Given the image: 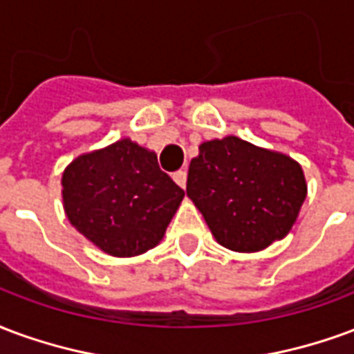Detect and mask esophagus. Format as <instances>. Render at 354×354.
<instances>
[{"label":"esophagus","instance_id":"34e87169","mask_svg":"<svg viewBox=\"0 0 354 354\" xmlns=\"http://www.w3.org/2000/svg\"><path fill=\"white\" fill-rule=\"evenodd\" d=\"M174 180L177 183V185H179L180 188L187 187V171H185V169H179V171H175Z\"/></svg>","mask_w":354,"mask_h":354}]
</instances>
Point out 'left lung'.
I'll return each mask as SVG.
<instances>
[{"mask_svg":"<svg viewBox=\"0 0 354 354\" xmlns=\"http://www.w3.org/2000/svg\"><path fill=\"white\" fill-rule=\"evenodd\" d=\"M306 194L296 160L236 136L202 143L188 166L187 196L216 241L236 252L262 251L283 239Z\"/></svg>","mask_w":354,"mask_h":354,"instance_id":"1","label":"left lung"}]
</instances>
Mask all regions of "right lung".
Instances as JSON below:
<instances>
[{
    "label": "right lung",
    "mask_w": 354,
    "mask_h": 354,
    "mask_svg": "<svg viewBox=\"0 0 354 354\" xmlns=\"http://www.w3.org/2000/svg\"><path fill=\"white\" fill-rule=\"evenodd\" d=\"M69 223L111 257H138L162 241L185 190L131 139L75 158L62 175Z\"/></svg>",
    "instance_id": "1"
}]
</instances>
